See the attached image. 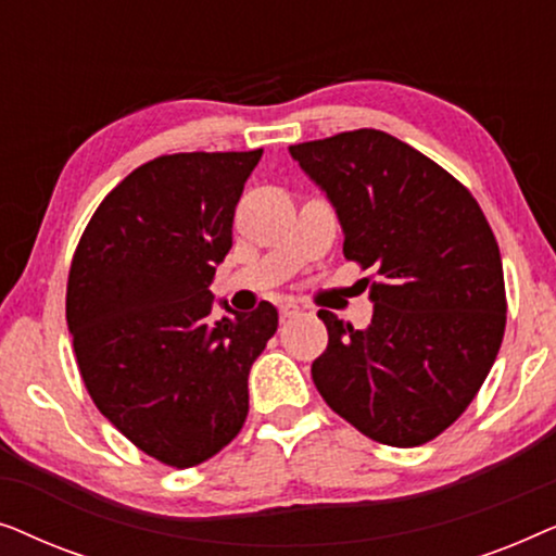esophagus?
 Instances as JSON below:
<instances>
[{"mask_svg":"<svg viewBox=\"0 0 556 556\" xmlns=\"http://www.w3.org/2000/svg\"><path fill=\"white\" fill-rule=\"evenodd\" d=\"M301 314V308L295 306V303H283V306H280V318H295Z\"/></svg>","mask_w":556,"mask_h":556,"instance_id":"34e87169","label":"esophagus"}]
</instances>
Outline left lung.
I'll use <instances>...</instances> for the list:
<instances>
[{
	"mask_svg": "<svg viewBox=\"0 0 556 556\" xmlns=\"http://www.w3.org/2000/svg\"><path fill=\"white\" fill-rule=\"evenodd\" d=\"M288 151L337 210L346 261L375 268L367 329L318 311L329 346L311 364L316 390L377 443H428L466 413L504 339L489 219L443 166L377 128Z\"/></svg>",
	"mask_w": 556,
	"mask_h": 556,
	"instance_id": "1",
	"label": "left lung"
}]
</instances>
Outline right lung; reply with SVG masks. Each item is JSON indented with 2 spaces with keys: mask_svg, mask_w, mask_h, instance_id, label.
I'll use <instances>...</instances> for the list:
<instances>
[{
  "mask_svg": "<svg viewBox=\"0 0 556 556\" xmlns=\"http://www.w3.org/2000/svg\"><path fill=\"white\" fill-rule=\"evenodd\" d=\"M255 151H192L141 164L75 248L65 316L96 407L151 458L200 466L248 417V375L278 311L212 318L210 283L232 248Z\"/></svg>",
  "mask_w": 556,
  "mask_h": 556,
  "instance_id": "1",
  "label": "right lung"
}]
</instances>
